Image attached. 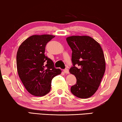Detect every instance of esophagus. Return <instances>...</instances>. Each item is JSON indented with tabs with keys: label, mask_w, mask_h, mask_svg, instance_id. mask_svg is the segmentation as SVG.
<instances>
[{
	"label": "esophagus",
	"mask_w": 122,
	"mask_h": 122,
	"mask_svg": "<svg viewBox=\"0 0 122 122\" xmlns=\"http://www.w3.org/2000/svg\"><path fill=\"white\" fill-rule=\"evenodd\" d=\"M64 72L66 73V74H69V70H68V69H64Z\"/></svg>",
	"instance_id": "34e87169"
}]
</instances>
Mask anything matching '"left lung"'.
I'll return each instance as SVG.
<instances>
[{"instance_id": "8db88e82", "label": "left lung", "mask_w": 122, "mask_h": 122, "mask_svg": "<svg viewBox=\"0 0 122 122\" xmlns=\"http://www.w3.org/2000/svg\"><path fill=\"white\" fill-rule=\"evenodd\" d=\"M66 40L72 51L73 66L69 72L76 79L71 92L81 99L91 97L98 90L106 71L103 50L99 43L89 36H71Z\"/></svg>"}]
</instances>
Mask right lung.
<instances>
[{
	"label": "right lung",
	"mask_w": 122,
	"mask_h": 122,
	"mask_svg": "<svg viewBox=\"0 0 122 122\" xmlns=\"http://www.w3.org/2000/svg\"><path fill=\"white\" fill-rule=\"evenodd\" d=\"M54 37L50 34L33 35L25 40L18 48V75L26 91L33 96L43 97L48 94L51 89V80L61 73L44 55L46 44Z\"/></svg>",
	"instance_id": "1"
}]
</instances>
